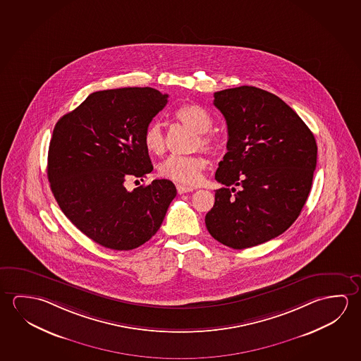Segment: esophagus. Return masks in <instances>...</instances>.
Instances as JSON below:
<instances>
[{"mask_svg": "<svg viewBox=\"0 0 361 361\" xmlns=\"http://www.w3.org/2000/svg\"><path fill=\"white\" fill-rule=\"evenodd\" d=\"M176 189H178V194H185V192H190V191H192L194 188H191V186H185V185H176Z\"/></svg>", "mask_w": 361, "mask_h": 361, "instance_id": "34e87169", "label": "esophagus"}]
</instances>
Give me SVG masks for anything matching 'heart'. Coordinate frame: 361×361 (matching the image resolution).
<instances>
[{"instance_id":"b5f03b06","label":"heart","mask_w":361,"mask_h":361,"mask_svg":"<svg viewBox=\"0 0 361 361\" xmlns=\"http://www.w3.org/2000/svg\"><path fill=\"white\" fill-rule=\"evenodd\" d=\"M175 116L178 121L197 132L195 148L201 147L207 152H215L218 149L216 138L207 133L213 121L205 109L195 104H185L178 108ZM143 145L151 154H161L165 151V133L159 122H152L146 127L143 133ZM207 159L200 154L189 156L172 154L161 162L159 175L175 183L195 185L200 181L202 171L207 169Z\"/></svg>"}]
</instances>
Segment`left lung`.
I'll return each mask as SVG.
<instances>
[{
	"mask_svg": "<svg viewBox=\"0 0 361 361\" xmlns=\"http://www.w3.org/2000/svg\"><path fill=\"white\" fill-rule=\"evenodd\" d=\"M228 126V143L205 216L214 239L245 249L281 235L307 200L317 161L313 133L277 95L255 87L214 93ZM239 185L240 190L235 188Z\"/></svg>",
	"mask_w": 361,
	"mask_h": 361,
	"instance_id": "left-lung-1",
	"label": "left lung"
}]
</instances>
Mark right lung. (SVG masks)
I'll use <instances>...</instances> for the list:
<instances>
[{
  "label": "right lung",
  "instance_id": "add662e5",
  "mask_svg": "<svg viewBox=\"0 0 361 361\" xmlns=\"http://www.w3.org/2000/svg\"><path fill=\"white\" fill-rule=\"evenodd\" d=\"M154 88L99 90L55 124L48 178L66 218L102 247L130 250L160 229L176 196L170 180L128 191V178L154 170L143 133L167 103Z\"/></svg>",
  "mask_w": 361,
  "mask_h": 361
}]
</instances>
